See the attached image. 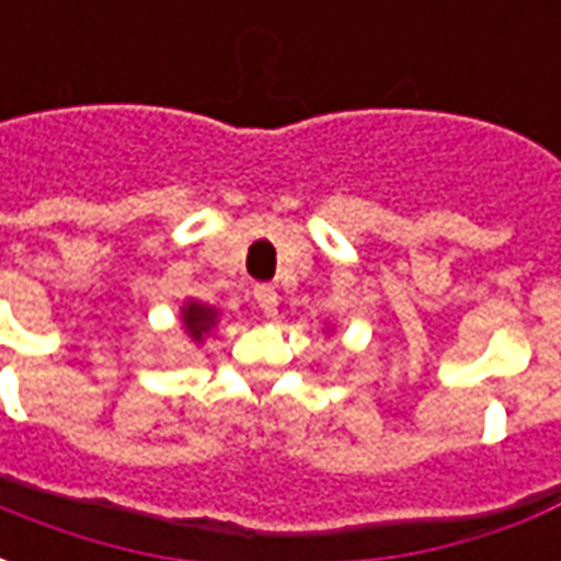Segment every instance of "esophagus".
I'll list each match as a JSON object with an SVG mask.
<instances>
[{
  "label": "esophagus",
  "mask_w": 561,
  "mask_h": 561,
  "mask_svg": "<svg viewBox=\"0 0 561 561\" xmlns=\"http://www.w3.org/2000/svg\"><path fill=\"white\" fill-rule=\"evenodd\" d=\"M255 304H257V309L264 312V316L276 318L279 294H276V288H270V285H257V288H255Z\"/></svg>",
  "instance_id": "obj_1"
}]
</instances>
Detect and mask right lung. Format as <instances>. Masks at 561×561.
<instances>
[{
	"label": "right lung",
	"mask_w": 561,
	"mask_h": 561,
	"mask_svg": "<svg viewBox=\"0 0 561 561\" xmlns=\"http://www.w3.org/2000/svg\"><path fill=\"white\" fill-rule=\"evenodd\" d=\"M219 321L221 312L216 306L201 304V300H192V297L180 306V328L188 336V342H195V345H204L209 333L219 328Z\"/></svg>",
	"instance_id": "1"
}]
</instances>
